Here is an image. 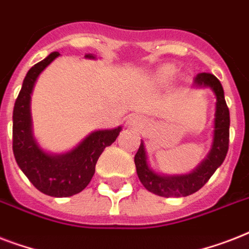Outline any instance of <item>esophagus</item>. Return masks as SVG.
<instances>
[{"label": "esophagus", "instance_id": "obj_1", "mask_svg": "<svg viewBox=\"0 0 249 249\" xmlns=\"http://www.w3.org/2000/svg\"><path fill=\"white\" fill-rule=\"evenodd\" d=\"M126 124L130 128H141L143 125V117L141 116V115H132L128 119V121H126Z\"/></svg>", "mask_w": 249, "mask_h": 249}]
</instances>
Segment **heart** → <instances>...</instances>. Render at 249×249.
<instances>
[{"label": "heart", "instance_id": "heart-1", "mask_svg": "<svg viewBox=\"0 0 249 249\" xmlns=\"http://www.w3.org/2000/svg\"><path fill=\"white\" fill-rule=\"evenodd\" d=\"M174 75V67H172V66H166V67H164L161 71H160V76L161 77H170V76Z\"/></svg>", "mask_w": 249, "mask_h": 249}]
</instances>
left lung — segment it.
<instances>
[{
  "instance_id": "obj_1",
  "label": "left lung",
  "mask_w": 249,
  "mask_h": 249,
  "mask_svg": "<svg viewBox=\"0 0 249 249\" xmlns=\"http://www.w3.org/2000/svg\"><path fill=\"white\" fill-rule=\"evenodd\" d=\"M196 88H209L216 95V112L213 126V142L211 151L203 161L189 174L181 176H164L152 170L147 163V154L144 150L143 141L134 156L137 174L141 183L152 194L165 197L187 196L196 193L212 177V174L224 163L229 150V128L230 113L225 101L224 88L220 80L212 73H197L194 79Z\"/></svg>"
}]
</instances>
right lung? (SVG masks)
<instances>
[{
	"label": "right lung",
	"mask_w": 249,
	"mask_h": 249,
	"mask_svg": "<svg viewBox=\"0 0 249 249\" xmlns=\"http://www.w3.org/2000/svg\"><path fill=\"white\" fill-rule=\"evenodd\" d=\"M60 54L52 53L28 71L13 112V151L18 165L31 183L49 196L67 197L81 193L89 185L99 156L116 141L121 126L95 130L66 154H49L33 136L31 94L40 73ZM86 58L94 59L93 54Z\"/></svg>",
	"instance_id": "right-lung-1"
}]
</instances>
